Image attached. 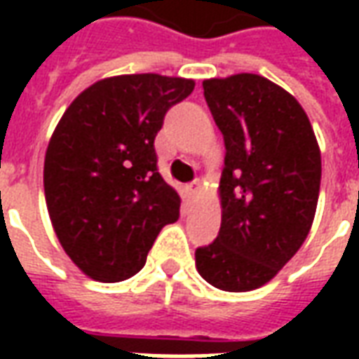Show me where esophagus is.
<instances>
[{"label":"esophagus","instance_id":"1","mask_svg":"<svg viewBox=\"0 0 359 359\" xmlns=\"http://www.w3.org/2000/svg\"><path fill=\"white\" fill-rule=\"evenodd\" d=\"M188 190H190V194H192V196L198 194V192H200V180H198V179L192 180V182L188 184Z\"/></svg>","mask_w":359,"mask_h":359}]
</instances>
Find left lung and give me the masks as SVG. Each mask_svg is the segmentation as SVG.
<instances>
[{"mask_svg": "<svg viewBox=\"0 0 359 359\" xmlns=\"http://www.w3.org/2000/svg\"><path fill=\"white\" fill-rule=\"evenodd\" d=\"M225 140L221 229L196 267L226 292L259 288L300 250L316 217L321 154L294 95L259 74L203 81Z\"/></svg>", "mask_w": 359, "mask_h": 359, "instance_id": "obj_1", "label": "left lung"}]
</instances>
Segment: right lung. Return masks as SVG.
Listing matches in <instances>:
<instances>
[{"mask_svg": "<svg viewBox=\"0 0 359 359\" xmlns=\"http://www.w3.org/2000/svg\"><path fill=\"white\" fill-rule=\"evenodd\" d=\"M192 90L188 79L111 76L59 121L43 161L46 203L67 256L94 280L136 275L159 231L179 219L180 198L157 171L154 140Z\"/></svg>", "mask_w": 359, "mask_h": 359, "instance_id": "right-lung-1", "label": "right lung"}]
</instances>
